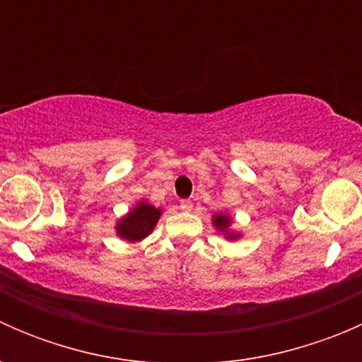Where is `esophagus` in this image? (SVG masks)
I'll return each mask as SVG.
<instances>
[{"instance_id": "obj_1", "label": "esophagus", "mask_w": 362, "mask_h": 362, "mask_svg": "<svg viewBox=\"0 0 362 362\" xmlns=\"http://www.w3.org/2000/svg\"><path fill=\"white\" fill-rule=\"evenodd\" d=\"M180 208L184 211H191L192 210V202H191V199H182Z\"/></svg>"}]
</instances>
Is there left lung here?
<instances>
[{
  "instance_id": "8db88e82",
  "label": "left lung",
  "mask_w": 362,
  "mask_h": 362,
  "mask_svg": "<svg viewBox=\"0 0 362 362\" xmlns=\"http://www.w3.org/2000/svg\"><path fill=\"white\" fill-rule=\"evenodd\" d=\"M211 226H214L215 231H217L218 235L224 236L228 242H236V240L242 238L243 235V233L233 229V217L229 214H226V211L215 214L214 217H211Z\"/></svg>"
}]
</instances>
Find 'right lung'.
Listing matches in <instances>:
<instances>
[{
  "label": "right lung",
  "instance_id": "add662e5",
  "mask_svg": "<svg viewBox=\"0 0 362 362\" xmlns=\"http://www.w3.org/2000/svg\"><path fill=\"white\" fill-rule=\"evenodd\" d=\"M160 215H163V208H156L147 199H140L115 222L117 236L127 243L141 242L154 231Z\"/></svg>",
  "mask_w": 362,
  "mask_h": 362
}]
</instances>
